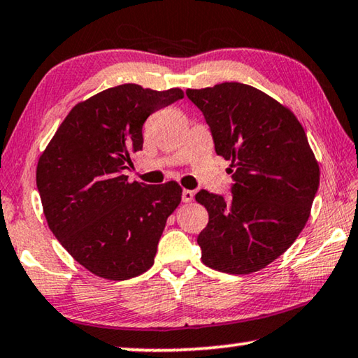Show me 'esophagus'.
Wrapping results in <instances>:
<instances>
[{"label":"esophagus","mask_w":358,"mask_h":358,"mask_svg":"<svg viewBox=\"0 0 358 358\" xmlns=\"http://www.w3.org/2000/svg\"><path fill=\"white\" fill-rule=\"evenodd\" d=\"M193 199H194V191L183 189V193H181V201H183V202H191Z\"/></svg>","instance_id":"obj_1"}]
</instances>
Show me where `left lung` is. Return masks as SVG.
<instances>
[{
	"instance_id": "obj_1",
	"label": "left lung",
	"mask_w": 358,
	"mask_h": 358,
	"mask_svg": "<svg viewBox=\"0 0 358 358\" xmlns=\"http://www.w3.org/2000/svg\"><path fill=\"white\" fill-rule=\"evenodd\" d=\"M210 127L215 152L230 161L233 196L201 189L209 213L197 236L202 264L230 275L265 268L296 241L310 217L320 167L289 108L238 82L186 90Z\"/></svg>"
}]
</instances>
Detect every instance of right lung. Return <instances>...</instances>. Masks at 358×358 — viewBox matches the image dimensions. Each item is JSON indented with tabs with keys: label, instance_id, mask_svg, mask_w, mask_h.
I'll return each instance as SVG.
<instances>
[{
	"label": "right lung",
	"instance_id": "right-lung-1",
	"mask_svg": "<svg viewBox=\"0 0 358 358\" xmlns=\"http://www.w3.org/2000/svg\"><path fill=\"white\" fill-rule=\"evenodd\" d=\"M183 96L135 83L108 88L73 106L41 152L36 186L48 227L99 278H135L154 264L181 186L128 181L124 170L143 148L148 117Z\"/></svg>",
	"mask_w": 358,
	"mask_h": 358
}]
</instances>
